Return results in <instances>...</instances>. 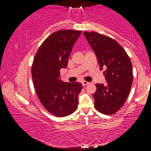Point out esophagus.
Segmentation results:
<instances>
[{"instance_id":"1","label":"esophagus","mask_w":151,"mask_h":151,"mask_svg":"<svg viewBox=\"0 0 151 151\" xmlns=\"http://www.w3.org/2000/svg\"><path fill=\"white\" fill-rule=\"evenodd\" d=\"M88 84H89V83H88V82H87V81H84L82 82V85H83V86H85L88 85Z\"/></svg>"}]
</instances>
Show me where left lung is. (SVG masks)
I'll return each mask as SVG.
<instances>
[{
  "instance_id": "left-lung-1",
  "label": "left lung",
  "mask_w": 151,
  "mask_h": 151,
  "mask_svg": "<svg viewBox=\"0 0 151 151\" xmlns=\"http://www.w3.org/2000/svg\"><path fill=\"white\" fill-rule=\"evenodd\" d=\"M104 71L107 85L96 84L94 107L104 114H113L124 105L133 80L132 66L126 51L115 40L95 32H84Z\"/></svg>"
}]
</instances>
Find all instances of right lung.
Here are the masks:
<instances>
[{
    "mask_svg": "<svg viewBox=\"0 0 151 151\" xmlns=\"http://www.w3.org/2000/svg\"><path fill=\"white\" fill-rule=\"evenodd\" d=\"M81 31L58 30L45 39L36 53L32 77L38 98L48 112L58 117L70 115L78 107L81 83L60 80V70L66 68L69 55Z\"/></svg>",
    "mask_w": 151,
    "mask_h": 151,
    "instance_id": "right-lung-1",
    "label": "right lung"
}]
</instances>
